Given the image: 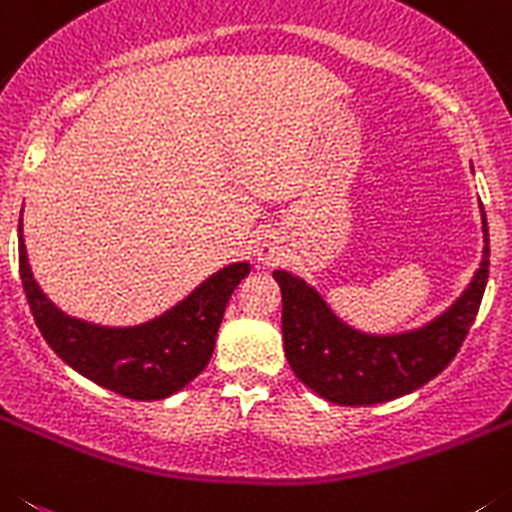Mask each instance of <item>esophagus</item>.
<instances>
[{
    "instance_id": "obj_1",
    "label": "esophagus",
    "mask_w": 512,
    "mask_h": 512,
    "mask_svg": "<svg viewBox=\"0 0 512 512\" xmlns=\"http://www.w3.org/2000/svg\"><path fill=\"white\" fill-rule=\"evenodd\" d=\"M283 255V237L275 229H262L252 239V257L260 265H275Z\"/></svg>"
}]
</instances>
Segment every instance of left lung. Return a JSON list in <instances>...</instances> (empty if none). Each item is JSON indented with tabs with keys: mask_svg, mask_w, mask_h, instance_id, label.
I'll list each match as a JSON object with an SVG mask.
<instances>
[{
	"mask_svg": "<svg viewBox=\"0 0 512 512\" xmlns=\"http://www.w3.org/2000/svg\"><path fill=\"white\" fill-rule=\"evenodd\" d=\"M482 260L462 296L428 324L400 334H367L331 311L319 290L275 270L283 293V347L298 380L339 405H375L434 380L457 357L480 311L490 273V232L482 211Z\"/></svg>",
	"mask_w": 512,
	"mask_h": 512,
	"instance_id": "obj_1",
	"label": "left lung"
}]
</instances>
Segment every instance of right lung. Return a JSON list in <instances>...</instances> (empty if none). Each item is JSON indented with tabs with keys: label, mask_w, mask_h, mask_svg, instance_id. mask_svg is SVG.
I'll use <instances>...</instances> for the list:
<instances>
[{
	"label": "right lung",
	"mask_w": 512,
	"mask_h": 512,
	"mask_svg": "<svg viewBox=\"0 0 512 512\" xmlns=\"http://www.w3.org/2000/svg\"><path fill=\"white\" fill-rule=\"evenodd\" d=\"M17 242L22 288L50 349L78 375L132 400H163L204 372L229 298L250 275V262H234L145 324L99 326L68 316L45 296L27 262L22 216Z\"/></svg>",
	"instance_id": "add662e5"
}]
</instances>
